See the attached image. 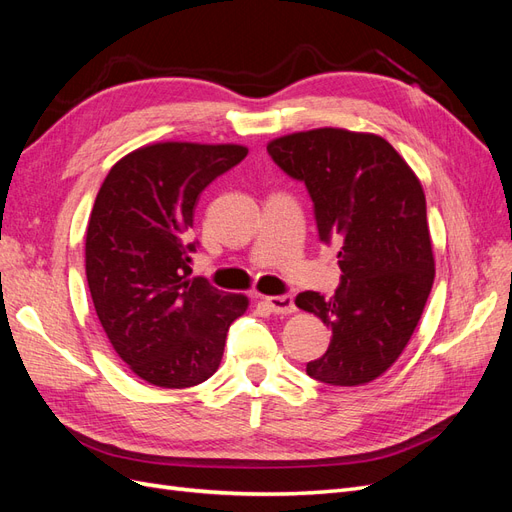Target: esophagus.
Listing matches in <instances>:
<instances>
[{
  "instance_id": "obj_1",
  "label": "esophagus",
  "mask_w": 512,
  "mask_h": 512,
  "mask_svg": "<svg viewBox=\"0 0 512 512\" xmlns=\"http://www.w3.org/2000/svg\"><path fill=\"white\" fill-rule=\"evenodd\" d=\"M267 305L271 307L273 314H292L297 305H294V299L288 297V294H280V297H267Z\"/></svg>"
}]
</instances>
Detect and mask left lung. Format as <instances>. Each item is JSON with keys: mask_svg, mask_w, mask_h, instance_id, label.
I'll use <instances>...</instances> for the list:
<instances>
[{"mask_svg": "<svg viewBox=\"0 0 512 512\" xmlns=\"http://www.w3.org/2000/svg\"><path fill=\"white\" fill-rule=\"evenodd\" d=\"M269 156L312 196L318 237L337 243L342 282L297 307L331 329L307 376L333 386L376 380L404 352L433 286L423 185L382 136L318 128L275 138Z\"/></svg>", "mask_w": 512, "mask_h": 512, "instance_id": "1", "label": "left lung"}]
</instances>
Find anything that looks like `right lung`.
<instances>
[{
  "label": "right lung",
  "instance_id": "add662e5",
  "mask_svg": "<svg viewBox=\"0 0 512 512\" xmlns=\"http://www.w3.org/2000/svg\"><path fill=\"white\" fill-rule=\"evenodd\" d=\"M247 156L241 145L156 143L106 175L89 215L85 271L106 337L138 378L188 389L220 367L247 297L190 277L198 196Z\"/></svg>",
  "mask_w": 512,
  "mask_h": 512
}]
</instances>
